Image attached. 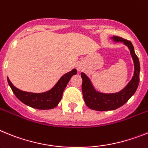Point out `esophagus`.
I'll return each instance as SVG.
<instances>
[{"label":"esophagus","instance_id":"esophagus-1","mask_svg":"<svg viewBox=\"0 0 148 148\" xmlns=\"http://www.w3.org/2000/svg\"><path fill=\"white\" fill-rule=\"evenodd\" d=\"M83 68V64L80 63V62H78V63H77V65H76V69H77L78 71H82Z\"/></svg>","mask_w":148,"mask_h":148}]
</instances>
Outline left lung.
I'll list each match as a JSON object with an SVG mask.
<instances>
[{
	"label": "left lung",
	"instance_id": "8db88e82",
	"mask_svg": "<svg viewBox=\"0 0 148 148\" xmlns=\"http://www.w3.org/2000/svg\"><path fill=\"white\" fill-rule=\"evenodd\" d=\"M112 38L114 42H122L128 47L134 62V74L129 83L121 91L117 93L104 94L96 91L90 81L89 78L84 73L82 72V92L83 99L88 108L96 111L114 110L123 106L134 95L139 83V60L135 53L133 44L131 43L130 41L119 36H113Z\"/></svg>",
	"mask_w": 148,
	"mask_h": 148
}]
</instances>
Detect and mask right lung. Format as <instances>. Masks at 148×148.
<instances>
[{"mask_svg": "<svg viewBox=\"0 0 148 148\" xmlns=\"http://www.w3.org/2000/svg\"><path fill=\"white\" fill-rule=\"evenodd\" d=\"M77 73V71L73 69L65 74L51 90L43 93L24 92L14 86L8 77L7 81L15 95L23 103L38 110H51L58 105L67 84L71 77Z\"/></svg>", "mask_w": 148, "mask_h": 148, "instance_id": "right-lung-1", "label": "right lung"}]
</instances>
